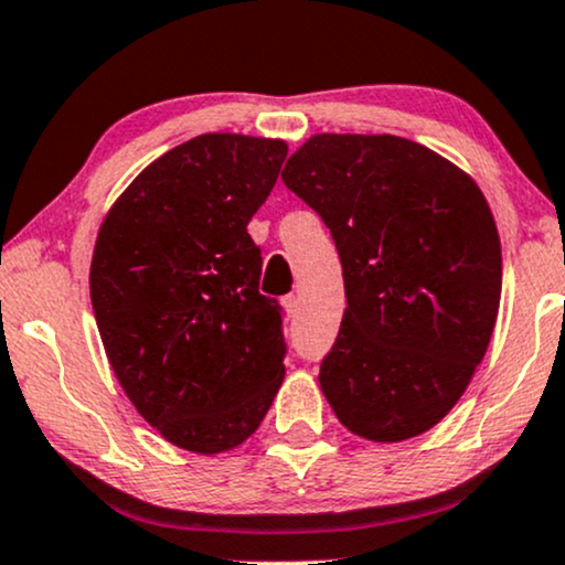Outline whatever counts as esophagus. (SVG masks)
Wrapping results in <instances>:
<instances>
[{"label":"esophagus","instance_id":"obj_1","mask_svg":"<svg viewBox=\"0 0 565 565\" xmlns=\"http://www.w3.org/2000/svg\"><path fill=\"white\" fill-rule=\"evenodd\" d=\"M281 302H284V310H287V316L295 318L297 310H300V297H297V295H287Z\"/></svg>","mask_w":565,"mask_h":565}]
</instances>
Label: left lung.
<instances>
[{
    "instance_id": "obj_1",
    "label": "left lung",
    "mask_w": 565,
    "mask_h": 565,
    "mask_svg": "<svg viewBox=\"0 0 565 565\" xmlns=\"http://www.w3.org/2000/svg\"><path fill=\"white\" fill-rule=\"evenodd\" d=\"M281 179L331 228L344 310L318 382L358 437L403 441L439 424L484 358L502 255L484 194L399 136L318 134Z\"/></svg>"
}]
</instances>
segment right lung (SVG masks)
<instances>
[{"label":"right lung","mask_w":565,"mask_h":565,"mask_svg":"<svg viewBox=\"0 0 565 565\" xmlns=\"http://www.w3.org/2000/svg\"><path fill=\"white\" fill-rule=\"evenodd\" d=\"M284 158L278 139L196 136L136 175L99 228L102 344L141 418L183 450L242 445L284 382V310L257 291L247 234Z\"/></svg>","instance_id":"add662e5"}]
</instances>
